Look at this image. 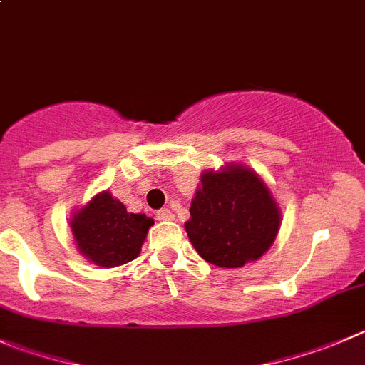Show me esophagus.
<instances>
[{
    "label": "esophagus",
    "mask_w": 365,
    "mask_h": 365,
    "mask_svg": "<svg viewBox=\"0 0 365 365\" xmlns=\"http://www.w3.org/2000/svg\"><path fill=\"white\" fill-rule=\"evenodd\" d=\"M157 219L158 221H173L175 214L171 210H168V208H162V210L157 212Z\"/></svg>",
    "instance_id": "obj_1"
}]
</instances>
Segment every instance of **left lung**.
<instances>
[{"label":"left lung","mask_w":365,"mask_h":365,"mask_svg":"<svg viewBox=\"0 0 365 365\" xmlns=\"http://www.w3.org/2000/svg\"><path fill=\"white\" fill-rule=\"evenodd\" d=\"M280 226V207L255 169L228 162L201 173L185 232L208 264L237 269L258 260Z\"/></svg>","instance_id":"8db88e82"}]
</instances>
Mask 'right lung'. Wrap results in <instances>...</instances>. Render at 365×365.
I'll use <instances>...</instances> for the list:
<instances>
[{
	"instance_id": "right-lung-1",
	"label": "right lung",
	"mask_w": 365,
	"mask_h": 365,
	"mask_svg": "<svg viewBox=\"0 0 365 365\" xmlns=\"http://www.w3.org/2000/svg\"><path fill=\"white\" fill-rule=\"evenodd\" d=\"M155 225L144 214L126 212V207L101 190L88 203L73 212L69 228L76 250L100 267H118L139 257L148 230Z\"/></svg>"
}]
</instances>
